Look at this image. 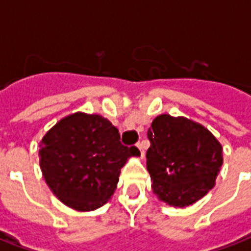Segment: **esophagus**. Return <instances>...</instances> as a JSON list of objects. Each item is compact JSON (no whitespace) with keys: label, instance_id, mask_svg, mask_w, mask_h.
Listing matches in <instances>:
<instances>
[{"label":"esophagus","instance_id":"34e87169","mask_svg":"<svg viewBox=\"0 0 251 251\" xmlns=\"http://www.w3.org/2000/svg\"><path fill=\"white\" fill-rule=\"evenodd\" d=\"M137 148H138V151H140V158H144V154H145V152H144V145H142L141 142H138V144H137Z\"/></svg>","mask_w":251,"mask_h":251}]
</instances>
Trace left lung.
I'll return each instance as SVG.
<instances>
[{"label":"left lung","instance_id":"8db88e82","mask_svg":"<svg viewBox=\"0 0 251 251\" xmlns=\"http://www.w3.org/2000/svg\"><path fill=\"white\" fill-rule=\"evenodd\" d=\"M148 138L147 168L158 200L184 208L214 188L223 148L207 127L185 117L161 114L153 120Z\"/></svg>","mask_w":251,"mask_h":251}]
</instances>
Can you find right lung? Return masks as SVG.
<instances>
[{"mask_svg":"<svg viewBox=\"0 0 251 251\" xmlns=\"http://www.w3.org/2000/svg\"><path fill=\"white\" fill-rule=\"evenodd\" d=\"M39 148L47 185L76 211L97 210L111 199L121 168L137 149L121 144L118 129L107 118L82 111L56 122Z\"/></svg>","mask_w":251,"mask_h":251,"instance_id":"add662e5","label":"right lung"}]
</instances>
